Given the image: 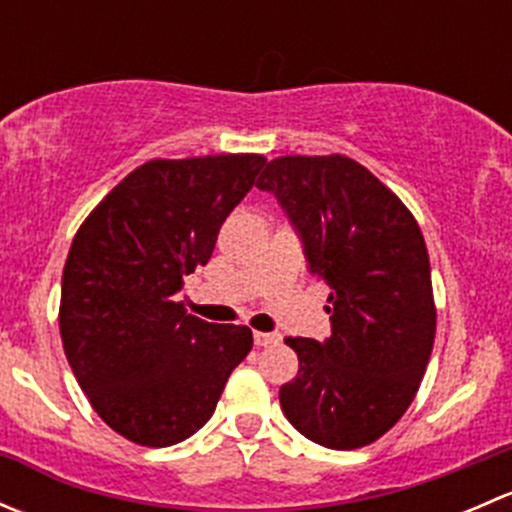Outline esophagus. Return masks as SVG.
I'll list each match as a JSON object with an SVG mask.
<instances>
[{"instance_id":"obj_1","label":"esophagus","mask_w":512,"mask_h":512,"mask_svg":"<svg viewBox=\"0 0 512 512\" xmlns=\"http://www.w3.org/2000/svg\"><path fill=\"white\" fill-rule=\"evenodd\" d=\"M252 339H255V347H275V344H280V334L255 332L252 334Z\"/></svg>"}]
</instances>
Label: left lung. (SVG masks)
<instances>
[{
    "label": "left lung",
    "mask_w": 512,
    "mask_h": 512,
    "mask_svg": "<svg viewBox=\"0 0 512 512\" xmlns=\"http://www.w3.org/2000/svg\"><path fill=\"white\" fill-rule=\"evenodd\" d=\"M257 188L280 200L309 272L329 285L332 337H287L299 371L280 389L287 421L319 446L384 436L414 401L436 337L421 227L374 173L347 156H282Z\"/></svg>",
    "instance_id": "1"
}]
</instances>
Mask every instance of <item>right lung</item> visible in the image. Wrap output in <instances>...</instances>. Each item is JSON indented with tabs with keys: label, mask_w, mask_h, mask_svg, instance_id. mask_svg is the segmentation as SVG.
I'll use <instances>...</instances> for the list:
<instances>
[{
	"label": "right lung",
	"mask_w": 512,
	"mask_h": 512,
	"mask_svg": "<svg viewBox=\"0 0 512 512\" xmlns=\"http://www.w3.org/2000/svg\"><path fill=\"white\" fill-rule=\"evenodd\" d=\"M265 163L257 153L148 160L71 242L61 342L96 414L128 441L165 448L193 436L252 349L247 327L205 322L173 297Z\"/></svg>",
	"instance_id": "add662e5"
}]
</instances>
